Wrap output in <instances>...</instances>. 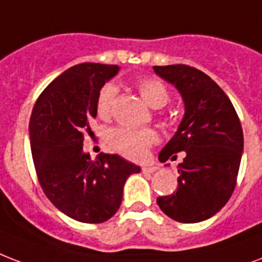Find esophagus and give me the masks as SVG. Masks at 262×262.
Wrapping results in <instances>:
<instances>
[{
    "instance_id": "obj_1",
    "label": "esophagus",
    "mask_w": 262,
    "mask_h": 262,
    "mask_svg": "<svg viewBox=\"0 0 262 262\" xmlns=\"http://www.w3.org/2000/svg\"><path fill=\"white\" fill-rule=\"evenodd\" d=\"M159 167L157 166V165H145V166L141 167V170H143V173H154V171H157Z\"/></svg>"
}]
</instances>
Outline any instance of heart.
<instances>
[{"label": "heart", "instance_id": "1", "mask_svg": "<svg viewBox=\"0 0 262 262\" xmlns=\"http://www.w3.org/2000/svg\"><path fill=\"white\" fill-rule=\"evenodd\" d=\"M136 88L152 108H161L169 100V92L161 81L155 78H141L136 82ZM117 97V86L114 83H105L96 99V113L100 118L107 119L111 117L114 103ZM159 136L152 129H130V127H115L110 130L107 141L111 148L130 159H141L152 144L158 143Z\"/></svg>", "mask_w": 262, "mask_h": 262}]
</instances>
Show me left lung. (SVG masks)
<instances>
[{
  "instance_id": "left-lung-1",
  "label": "left lung",
  "mask_w": 262,
  "mask_h": 262,
  "mask_svg": "<svg viewBox=\"0 0 262 262\" xmlns=\"http://www.w3.org/2000/svg\"><path fill=\"white\" fill-rule=\"evenodd\" d=\"M154 71L174 85L185 108L176 135L159 152L161 162L185 152L179 165V185L157 203L174 221L199 223L221 210L235 189L242 125L228 96L205 73L185 64L154 66Z\"/></svg>"
}]
</instances>
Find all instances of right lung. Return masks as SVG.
<instances>
[{
  "mask_svg": "<svg viewBox=\"0 0 262 262\" xmlns=\"http://www.w3.org/2000/svg\"><path fill=\"white\" fill-rule=\"evenodd\" d=\"M118 71V66L100 63L66 70L43 89L30 118L31 154L42 191L61 213L88 224L111 219L127 177L140 173L117 154L101 152L92 161L83 151L99 91Z\"/></svg>",
  "mask_w": 262,
  "mask_h": 262,
  "instance_id": "right-lung-1",
  "label": "right lung"
}]
</instances>
